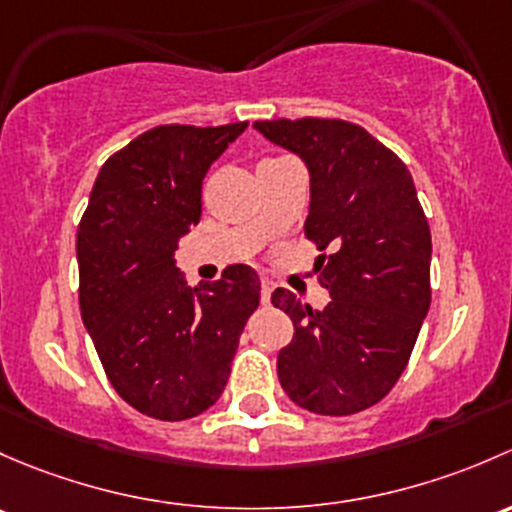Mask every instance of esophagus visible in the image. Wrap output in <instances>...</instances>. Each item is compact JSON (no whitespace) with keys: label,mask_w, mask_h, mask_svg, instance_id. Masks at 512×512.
Instances as JSON below:
<instances>
[{"label":"esophagus","mask_w":512,"mask_h":512,"mask_svg":"<svg viewBox=\"0 0 512 512\" xmlns=\"http://www.w3.org/2000/svg\"><path fill=\"white\" fill-rule=\"evenodd\" d=\"M271 293H273V283L263 278L261 281V303H271Z\"/></svg>","instance_id":"obj_1"}]
</instances>
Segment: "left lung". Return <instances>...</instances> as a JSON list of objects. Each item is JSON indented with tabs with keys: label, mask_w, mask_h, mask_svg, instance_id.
<instances>
[{
	"label": "left lung",
	"mask_w": 512,
	"mask_h": 512,
	"mask_svg": "<svg viewBox=\"0 0 512 512\" xmlns=\"http://www.w3.org/2000/svg\"><path fill=\"white\" fill-rule=\"evenodd\" d=\"M263 138L310 172L305 236L330 303L313 310L286 288L271 303L291 315L278 379L298 407L323 416L370 409L412 357L431 303V231L407 165L365 128L340 118L258 120Z\"/></svg>",
	"instance_id": "obj_1"
}]
</instances>
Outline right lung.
<instances>
[{"mask_svg":"<svg viewBox=\"0 0 512 512\" xmlns=\"http://www.w3.org/2000/svg\"><path fill=\"white\" fill-rule=\"evenodd\" d=\"M249 123L157 125L100 167L78 224V303L115 392L140 414L182 421L221 397L261 281L244 263L189 288L179 239L202 217L212 162Z\"/></svg>","mask_w":512,"mask_h":512,"instance_id":"obj_1","label":"right lung"}]
</instances>
